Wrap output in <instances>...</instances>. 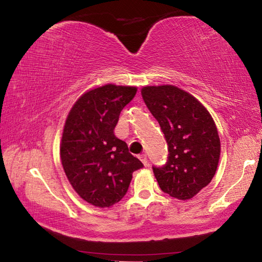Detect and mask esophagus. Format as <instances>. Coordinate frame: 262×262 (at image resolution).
Instances as JSON below:
<instances>
[{
  "label": "esophagus",
  "instance_id": "esophagus-1",
  "mask_svg": "<svg viewBox=\"0 0 262 262\" xmlns=\"http://www.w3.org/2000/svg\"><path fill=\"white\" fill-rule=\"evenodd\" d=\"M140 159H141V161L142 163H143V165L144 166H147V164H149V161H147V158H146V155H141L140 156Z\"/></svg>",
  "mask_w": 262,
  "mask_h": 262
}]
</instances>
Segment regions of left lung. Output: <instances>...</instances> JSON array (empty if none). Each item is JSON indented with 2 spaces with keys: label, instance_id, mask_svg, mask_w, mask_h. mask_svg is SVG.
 I'll list each match as a JSON object with an SVG mask.
<instances>
[{
  "label": "left lung",
  "instance_id": "obj_1",
  "mask_svg": "<svg viewBox=\"0 0 262 262\" xmlns=\"http://www.w3.org/2000/svg\"><path fill=\"white\" fill-rule=\"evenodd\" d=\"M141 93L168 145L166 164L152 166L159 187L181 201L192 198L211 182L220 159L213 118L197 98L175 85H146Z\"/></svg>",
  "mask_w": 262,
  "mask_h": 262
}]
</instances>
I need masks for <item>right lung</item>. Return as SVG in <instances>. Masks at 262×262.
<instances>
[{"label":"right lung","instance_id":"1","mask_svg":"<svg viewBox=\"0 0 262 262\" xmlns=\"http://www.w3.org/2000/svg\"><path fill=\"white\" fill-rule=\"evenodd\" d=\"M136 87L105 84L84 93L71 108L60 143V159L71 185L83 201L110 207L125 196L133 172L143 164L115 135L122 108Z\"/></svg>","mask_w":262,"mask_h":262}]
</instances>
